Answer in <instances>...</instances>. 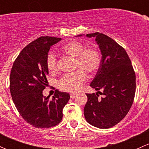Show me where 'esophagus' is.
<instances>
[{
    "label": "esophagus",
    "instance_id": "34e87169",
    "mask_svg": "<svg viewBox=\"0 0 149 149\" xmlns=\"http://www.w3.org/2000/svg\"><path fill=\"white\" fill-rule=\"evenodd\" d=\"M70 98L73 99L76 97V94H70Z\"/></svg>",
    "mask_w": 149,
    "mask_h": 149
}]
</instances>
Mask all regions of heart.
Masks as SVG:
<instances>
[{
	"instance_id": "obj_1",
	"label": "heart",
	"mask_w": 149,
	"mask_h": 149,
	"mask_svg": "<svg viewBox=\"0 0 149 149\" xmlns=\"http://www.w3.org/2000/svg\"><path fill=\"white\" fill-rule=\"evenodd\" d=\"M62 52L75 58V68L79 69L72 73L64 75L58 81V86L61 89L68 92H77L87 79L84 71L93 74L98 70L101 64V55L97 49L91 47L84 48V45L79 41L66 43L62 47ZM47 67L49 71L56 70L57 60L53 53L47 55Z\"/></svg>"
}]
</instances>
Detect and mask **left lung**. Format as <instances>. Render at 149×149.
Returning a JSON list of instances; mask_svg holds the SVG:
<instances>
[{"label":"left lung","mask_w":149,"mask_h":149,"mask_svg":"<svg viewBox=\"0 0 149 149\" xmlns=\"http://www.w3.org/2000/svg\"><path fill=\"white\" fill-rule=\"evenodd\" d=\"M82 36L81 34L79 37ZM94 37L102 54L101 64L90 86L96 94H86V120L94 127L107 129L120 123L130 110L136 94V73L124 48L102 33ZM103 95L100 98L98 94Z\"/></svg>","instance_id":"obj_1"}]
</instances>
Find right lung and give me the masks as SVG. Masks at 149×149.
Masks as SVG:
<instances>
[{
  "instance_id": "right-lung-1",
  "label": "right lung",
  "mask_w": 149,
  "mask_h": 149,
  "mask_svg": "<svg viewBox=\"0 0 149 149\" xmlns=\"http://www.w3.org/2000/svg\"><path fill=\"white\" fill-rule=\"evenodd\" d=\"M61 38L40 37L26 45L15 60L10 74L12 100L21 116L37 128L57 125L63 118V109L70 100L66 92L55 90L52 100L43 96L49 71L47 58L51 46Z\"/></svg>"
}]
</instances>
